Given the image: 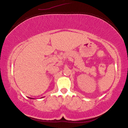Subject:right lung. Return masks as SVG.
<instances>
[{"label":"right lung","mask_w":128,"mask_h":128,"mask_svg":"<svg viewBox=\"0 0 128 128\" xmlns=\"http://www.w3.org/2000/svg\"><path fill=\"white\" fill-rule=\"evenodd\" d=\"M30 98V97H29ZM31 98V99H34V98Z\"/></svg>","instance_id":"add662e5"}]
</instances>
